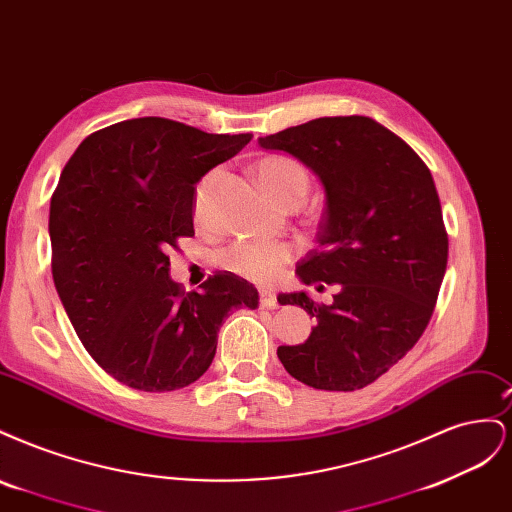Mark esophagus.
Masks as SVG:
<instances>
[{"instance_id": "34e87169", "label": "esophagus", "mask_w": 512, "mask_h": 512, "mask_svg": "<svg viewBox=\"0 0 512 512\" xmlns=\"http://www.w3.org/2000/svg\"><path fill=\"white\" fill-rule=\"evenodd\" d=\"M260 305L267 307V309H275L280 303H277L275 292H271V290H260Z\"/></svg>"}]
</instances>
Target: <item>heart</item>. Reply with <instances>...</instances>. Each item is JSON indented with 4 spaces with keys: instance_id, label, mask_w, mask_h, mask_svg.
Segmentation results:
<instances>
[{
    "instance_id": "obj_1",
    "label": "heart",
    "mask_w": 512,
    "mask_h": 512,
    "mask_svg": "<svg viewBox=\"0 0 512 512\" xmlns=\"http://www.w3.org/2000/svg\"><path fill=\"white\" fill-rule=\"evenodd\" d=\"M260 183L267 192L280 200H301L309 192V175L301 162L288 156H267L256 166ZM218 173H209L196 185L194 192V218L205 220L207 192ZM297 250L286 241H269V239H239L220 254V265L232 273H237L252 282H271L280 273V269L294 258Z\"/></svg>"
}]
</instances>
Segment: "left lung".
Instances as JSON below:
<instances>
[{
  "label": "left lung",
  "instance_id": "8db88e82",
  "mask_svg": "<svg viewBox=\"0 0 512 512\" xmlns=\"http://www.w3.org/2000/svg\"><path fill=\"white\" fill-rule=\"evenodd\" d=\"M312 168L327 192L318 247L297 273L331 305L282 294L316 320L303 344L280 346L292 378L322 391H356L386 374L421 339L448 260V235L427 164L378 121L320 117L258 138Z\"/></svg>",
  "mask_w": 512,
  "mask_h": 512
}]
</instances>
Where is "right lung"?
<instances>
[{"mask_svg": "<svg viewBox=\"0 0 512 512\" xmlns=\"http://www.w3.org/2000/svg\"><path fill=\"white\" fill-rule=\"evenodd\" d=\"M250 141L138 117L89 134L61 170L49 215L53 282L85 350L132 389L192 384L209 369L228 312L258 307V290L230 271L185 292L166 256L194 237L200 177Z\"/></svg>", "mask_w": 512, "mask_h": 512, "instance_id": "obj_1", "label": "right lung"}]
</instances>
